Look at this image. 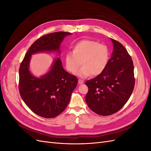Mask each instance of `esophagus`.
Returning <instances> with one entry per match:
<instances>
[{
  "label": "esophagus",
  "mask_w": 151,
  "mask_h": 151,
  "mask_svg": "<svg viewBox=\"0 0 151 151\" xmlns=\"http://www.w3.org/2000/svg\"><path fill=\"white\" fill-rule=\"evenodd\" d=\"M78 83H79V84H83V83H84V81H83V80H82V79H79V81H78Z\"/></svg>",
  "instance_id": "1"
}]
</instances>
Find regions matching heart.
Returning a JSON list of instances; mask_svg holds the SVG:
<instances>
[{"label":"heart","mask_w":151,"mask_h":151,"mask_svg":"<svg viewBox=\"0 0 151 151\" xmlns=\"http://www.w3.org/2000/svg\"><path fill=\"white\" fill-rule=\"evenodd\" d=\"M110 56L108 47L104 44L90 40H83L76 43L72 47V52L64 55L66 69L72 74L76 73L79 67L81 68L77 75L87 77L91 74L98 76L105 70Z\"/></svg>","instance_id":"obj_1"}]
</instances>
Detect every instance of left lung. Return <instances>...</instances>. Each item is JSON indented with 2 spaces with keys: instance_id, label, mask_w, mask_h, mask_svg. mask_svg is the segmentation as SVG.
Listing matches in <instances>:
<instances>
[{
  "instance_id": "1",
  "label": "left lung",
  "mask_w": 151,
  "mask_h": 151,
  "mask_svg": "<svg viewBox=\"0 0 151 151\" xmlns=\"http://www.w3.org/2000/svg\"><path fill=\"white\" fill-rule=\"evenodd\" d=\"M113 51L105 70L86 83L89 108L102 116L119 111L128 101L134 88V64L125 48L111 38Z\"/></svg>"
}]
</instances>
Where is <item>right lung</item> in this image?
<instances>
[{
	"mask_svg": "<svg viewBox=\"0 0 151 151\" xmlns=\"http://www.w3.org/2000/svg\"><path fill=\"white\" fill-rule=\"evenodd\" d=\"M68 32L58 31L43 36L26 52L19 67V89L21 97L31 110L40 116L52 118L63 112L70 101L78 79L63 69L62 61L54 59L50 70L39 77L30 71L32 55L57 52L60 55V44Z\"/></svg>",
	"mask_w": 151,
	"mask_h": 151,
	"instance_id": "right-lung-1",
	"label": "right lung"
}]
</instances>
